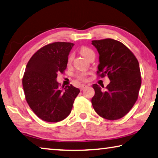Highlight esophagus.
Here are the masks:
<instances>
[{"mask_svg":"<svg viewBox=\"0 0 158 158\" xmlns=\"http://www.w3.org/2000/svg\"><path fill=\"white\" fill-rule=\"evenodd\" d=\"M87 87V85H86V84H82V85H81V86H79V88H80V90H81V91H82V90H84V89H85Z\"/></svg>","mask_w":158,"mask_h":158,"instance_id":"obj_1","label":"esophagus"}]
</instances>
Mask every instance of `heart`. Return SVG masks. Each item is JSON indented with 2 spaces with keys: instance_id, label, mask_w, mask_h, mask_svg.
<instances>
[{
  "instance_id": "heart-1",
  "label": "heart",
  "mask_w": 158,
  "mask_h": 158,
  "mask_svg": "<svg viewBox=\"0 0 158 158\" xmlns=\"http://www.w3.org/2000/svg\"><path fill=\"white\" fill-rule=\"evenodd\" d=\"M91 52H93V51L90 48H88L82 47L81 48V53L84 57H86L89 54L91 53ZM71 59H72V57H70L69 60H71ZM81 77V78H82V79L84 78V75H81V77Z\"/></svg>"
}]
</instances>
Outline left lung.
<instances>
[{
    "mask_svg": "<svg viewBox=\"0 0 158 158\" xmlns=\"http://www.w3.org/2000/svg\"><path fill=\"white\" fill-rule=\"evenodd\" d=\"M99 54L98 73L107 75L110 84L106 90L93 84L95 95L91 99L96 113L102 118L116 120L123 117L132 108L138 98L141 85V72L136 57L124 45L106 39L92 41Z\"/></svg>",
    "mask_w": 158,
    "mask_h": 158,
    "instance_id": "left-lung-1",
    "label": "left lung"
}]
</instances>
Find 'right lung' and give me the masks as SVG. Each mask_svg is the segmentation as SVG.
<instances>
[{"mask_svg": "<svg viewBox=\"0 0 158 158\" xmlns=\"http://www.w3.org/2000/svg\"><path fill=\"white\" fill-rule=\"evenodd\" d=\"M74 44L56 42L41 48L27 64L22 85L27 103L40 119L57 122L71 112L80 90L70 85L59 86L57 74L67 68Z\"/></svg>", "mask_w": 158, "mask_h": 158, "instance_id": "right-lung-1", "label": "right lung"}]
</instances>
